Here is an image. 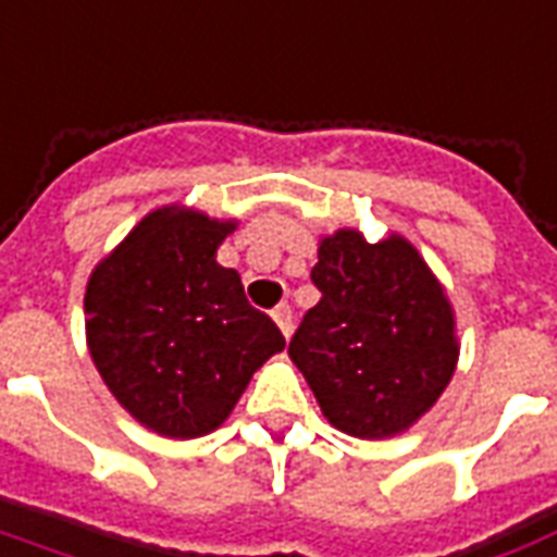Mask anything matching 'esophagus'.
<instances>
[{
    "instance_id": "obj_1",
    "label": "esophagus",
    "mask_w": 557,
    "mask_h": 557,
    "mask_svg": "<svg viewBox=\"0 0 557 557\" xmlns=\"http://www.w3.org/2000/svg\"><path fill=\"white\" fill-rule=\"evenodd\" d=\"M273 320H275V326L282 329L284 338H290V332H294V311H290V306H287V302H282V306L273 308Z\"/></svg>"
}]
</instances>
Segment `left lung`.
Returning <instances> with one entry per match:
<instances>
[{"label":"left lung","instance_id":"1","mask_svg":"<svg viewBox=\"0 0 557 557\" xmlns=\"http://www.w3.org/2000/svg\"><path fill=\"white\" fill-rule=\"evenodd\" d=\"M320 302L290 338V359L323 416L359 440H383L424 416L457 368L454 314L404 237L368 243L338 231L320 243Z\"/></svg>","mask_w":557,"mask_h":557}]
</instances>
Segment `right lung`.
<instances>
[{"mask_svg": "<svg viewBox=\"0 0 557 557\" xmlns=\"http://www.w3.org/2000/svg\"><path fill=\"white\" fill-rule=\"evenodd\" d=\"M234 222L162 207L141 219L85 290V332L117 404L174 440L216 430L284 338L249 306L216 249Z\"/></svg>", "mask_w": 557, "mask_h": 557, "instance_id": "add662e5", "label": "right lung"}]
</instances>
